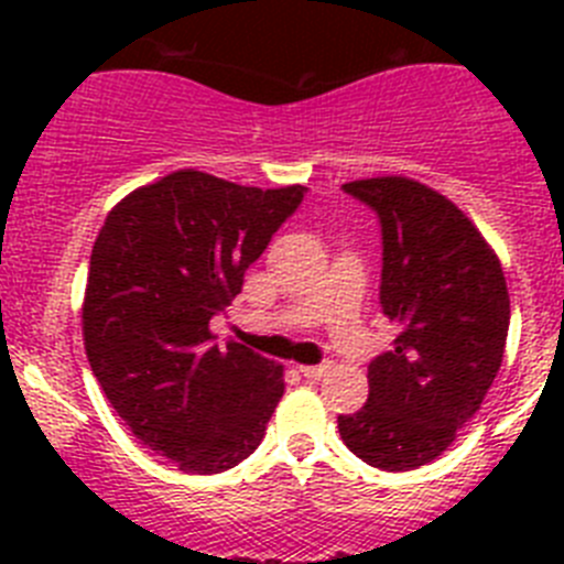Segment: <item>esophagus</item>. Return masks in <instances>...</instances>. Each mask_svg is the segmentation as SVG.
Listing matches in <instances>:
<instances>
[{"instance_id":"obj_1","label":"esophagus","mask_w":564,"mask_h":564,"mask_svg":"<svg viewBox=\"0 0 564 564\" xmlns=\"http://www.w3.org/2000/svg\"><path fill=\"white\" fill-rule=\"evenodd\" d=\"M299 372H302L307 381H322L327 372V364H307V367H299Z\"/></svg>"}]
</instances>
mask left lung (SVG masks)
<instances>
[{"mask_svg": "<svg viewBox=\"0 0 564 564\" xmlns=\"http://www.w3.org/2000/svg\"><path fill=\"white\" fill-rule=\"evenodd\" d=\"M381 223V311L401 333L372 358L370 398L338 432L352 455L383 471L426 466L480 410L506 350L500 259L466 214L410 177L344 183Z\"/></svg>", "mask_w": 564, "mask_h": 564, "instance_id": "obj_1", "label": "left lung"}]
</instances>
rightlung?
I'll use <instances>...</instances> for the list:
<instances>
[{"label":"right lung","mask_w":564,"mask_h":564,"mask_svg":"<svg viewBox=\"0 0 564 564\" xmlns=\"http://www.w3.org/2000/svg\"><path fill=\"white\" fill-rule=\"evenodd\" d=\"M305 192L181 169L127 194L98 231L82 307L89 367L132 435L181 471L246 460L285 392L279 364L214 344L208 322Z\"/></svg>","instance_id":"obj_1"}]
</instances>
